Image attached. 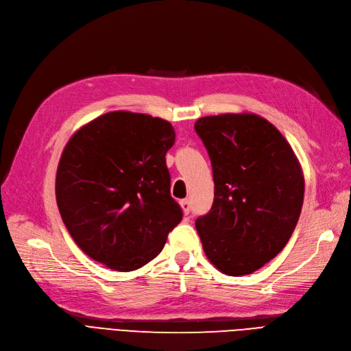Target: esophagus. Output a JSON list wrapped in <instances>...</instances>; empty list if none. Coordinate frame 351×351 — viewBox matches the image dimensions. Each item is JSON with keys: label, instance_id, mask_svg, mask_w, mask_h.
<instances>
[{"label": "esophagus", "instance_id": "34e87169", "mask_svg": "<svg viewBox=\"0 0 351 351\" xmlns=\"http://www.w3.org/2000/svg\"><path fill=\"white\" fill-rule=\"evenodd\" d=\"M179 206H180V208H182L185 216H186V214H189V211H191V204H189L188 199H180V201H179Z\"/></svg>", "mask_w": 351, "mask_h": 351}]
</instances>
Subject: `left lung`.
I'll return each mask as SVG.
<instances>
[{
  "mask_svg": "<svg viewBox=\"0 0 351 351\" xmlns=\"http://www.w3.org/2000/svg\"><path fill=\"white\" fill-rule=\"evenodd\" d=\"M195 131L214 179L213 207L195 221L202 250L223 274H252L282 251L296 228L302 166L282 134L255 114L199 118Z\"/></svg>",
  "mask_w": 351,
  "mask_h": 351,
  "instance_id": "1",
  "label": "left lung"
}]
</instances>
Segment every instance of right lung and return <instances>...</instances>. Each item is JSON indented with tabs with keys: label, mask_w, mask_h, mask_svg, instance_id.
<instances>
[{
	"label": "right lung",
	"mask_w": 351,
	"mask_h": 351,
	"mask_svg": "<svg viewBox=\"0 0 351 351\" xmlns=\"http://www.w3.org/2000/svg\"><path fill=\"white\" fill-rule=\"evenodd\" d=\"M171 122L115 110L73 134L55 178L56 204L74 242L110 269H138L182 220L171 197Z\"/></svg>",
	"instance_id": "obj_1"
}]
</instances>
